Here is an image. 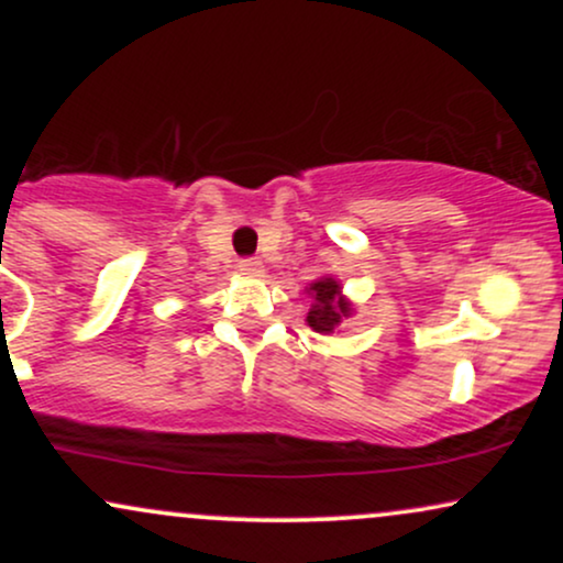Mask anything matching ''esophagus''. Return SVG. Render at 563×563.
<instances>
[{
    "instance_id": "34e87169",
    "label": "esophagus",
    "mask_w": 563,
    "mask_h": 563,
    "mask_svg": "<svg viewBox=\"0 0 563 563\" xmlns=\"http://www.w3.org/2000/svg\"><path fill=\"white\" fill-rule=\"evenodd\" d=\"M238 269H241V273L249 275V277H260L264 273L260 260H241V262H238Z\"/></svg>"
}]
</instances>
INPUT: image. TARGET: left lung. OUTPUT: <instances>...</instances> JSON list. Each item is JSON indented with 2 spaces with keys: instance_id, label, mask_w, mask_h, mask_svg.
<instances>
[{
  "instance_id": "8db88e82",
  "label": "left lung",
  "mask_w": 563,
  "mask_h": 563,
  "mask_svg": "<svg viewBox=\"0 0 563 563\" xmlns=\"http://www.w3.org/2000/svg\"><path fill=\"white\" fill-rule=\"evenodd\" d=\"M312 296V307L307 312V322L312 331L333 333L346 318H352V301L341 294V283L335 277H320L307 290Z\"/></svg>"
}]
</instances>
